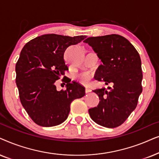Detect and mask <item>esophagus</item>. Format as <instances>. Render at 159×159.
<instances>
[{"label": "esophagus", "instance_id": "esophagus-1", "mask_svg": "<svg viewBox=\"0 0 159 159\" xmlns=\"http://www.w3.org/2000/svg\"><path fill=\"white\" fill-rule=\"evenodd\" d=\"M85 92H86V93H89V92H92V90H91L90 89H89V88H87V87H86V89H85Z\"/></svg>", "mask_w": 159, "mask_h": 159}]
</instances>
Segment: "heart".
I'll return each mask as SVG.
<instances>
[{"mask_svg":"<svg viewBox=\"0 0 159 159\" xmlns=\"http://www.w3.org/2000/svg\"><path fill=\"white\" fill-rule=\"evenodd\" d=\"M91 78H92V75L89 72H84V73H80L77 75L78 81L84 84H89V82L91 80Z\"/></svg>","mask_w":159,"mask_h":159,"instance_id":"obj_1","label":"heart"}]
</instances>
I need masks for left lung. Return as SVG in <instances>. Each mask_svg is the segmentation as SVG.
<instances>
[{
  "label": "left lung",
  "instance_id": "8db88e82",
  "mask_svg": "<svg viewBox=\"0 0 159 159\" xmlns=\"http://www.w3.org/2000/svg\"><path fill=\"white\" fill-rule=\"evenodd\" d=\"M92 46L102 64L94 78L105 81V87L93 90L99 96L97 107L89 110L90 117L99 125L115 128L121 125L136 108L142 87L141 60L134 46L116 34L90 37L84 41Z\"/></svg>",
  "mask_w": 159,
  "mask_h": 159
}]
</instances>
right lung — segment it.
I'll return each instance as SVG.
<instances>
[{
  "instance_id": "obj_1",
  "label": "right lung",
  "mask_w": 159,
  "mask_h": 159,
  "mask_svg": "<svg viewBox=\"0 0 159 159\" xmlns=\"http://www.w3.org/2000/svg\"><path fill=\"white\" fill-rule=\"evenodd\" d=\"M86 35L70 37L57 34L41 35L25 44L16 64V84L23 107L35 124L54 126L67 119L74 99L85 95V88L75 81L66 82L65 90L54 83L68 70L64 53Z\"/></svg>"
}]
</instances>
